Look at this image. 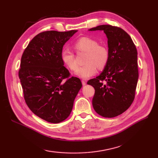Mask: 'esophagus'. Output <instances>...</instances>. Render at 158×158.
Wrapping results in <instances>:
<instances>
[{"label":"esophagus","instance_id":"obj_1","mask_svg":"<svg viewBox=\"0 0 158 158\" xmlns=\"http://www.w3.org/2000/svg\"><path fill=\"white\" fill-rule=\"evenodd\" d=\"M82 84H83V85H85L87 84V82L85 81H84V80H82Z\"/></svg>","mask_w":158,"mask_h":158}]
</instances>
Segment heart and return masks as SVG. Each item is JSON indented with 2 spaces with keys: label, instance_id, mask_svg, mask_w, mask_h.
Returning <instances> with one entry per match:
<instances>
[{
  "label": "heart",
  "instance_id": "obj_1",
  "mask_svg": "<svg viewBox=\"0 0 158 158\" xmlns=\"http://www.w3.org/2000/svg\"><path fill=\"white\" fill-rule=\"evenodd\" d=\"M74 48L79 52H86L84 63L85 64L77 69L75 74L82 79H88L95 75L97 67L99 69L105 68L109 61V51L105 46L99 45L96 40L89 37H81L74 44ZM63 62L70 70H75L77 66L75 55L69 49H63L61 52Z\"/></svg>",
  "mask_w": 158,
  "mask_h": 158
}]
</instances>
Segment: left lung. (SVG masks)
Wrapping results in <instances>:
<instances>
[{"mask_svg":"<svg viewBox=\"0 0 158 158\" xmlns=\"http://www.w3.org/2000/svg\"><path fill=\"white\" fill-rule=\"evenodd\" d=\"M89 31H103L108 39L109 61L100 75L88 84L95 89V111L111 118L125 112L135 99L139 79L137 50L130 35L117 26L100 25Z\"/></svg>","mask_w":158,"mask_h":158,"instance_id":"left-lung-1","label":"left lung"}]
</instances>
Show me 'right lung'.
<instances>
[{
	"instance_id": "add662e5",
	"label": "right lung",
	"mask_w": 158,
	"mask_h": 158,
	"mask_svg": "<svg viewBox=\"0 0 158 158\" xmlns=\"http://www.w3.org/2000/svg\"><path fill=\"white\" fill-rule=\"evenodd\" d=\"M77 31L39 33L29 43L20 63L19 78L26 105L47 122L58 123L72 111L81 81L70 73L61 58L64 45Z\"/></svg>"
}]
</instances>
